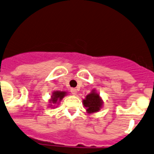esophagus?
I'll return each instance as SVG.
<instances>
[{"label": "esophagus", "mask_w": 154, "mask_h": 154, "mask_svg": "<svg viewBox=\"0 0 154 154\" xmlns=\"http://www.w3.org/2000/svg\"><path fill=\"white\" fill-rule=\"evenodd\" d=\"M71 92L73 95H77V90L75 89V88H72V89H71Z\"/></svg>", "instance_id": "34e87169"}]
</instances>
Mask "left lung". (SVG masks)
<instances>
[{
    "label": "left lung",
    "mask_w": 154,
    "mask_h": 154,
    "mask_svg": "<svg viewBox=\"0 0 154 154\" xmlns=\"http://www.w3.org/2000/svg\"><path fill=\"white\" fill-rule=\"evenodd\" d=\"M103 100L98 93H97L96 89H92L89 94L86 96L85 99L83 100V106L86 107V113H93L98 112L103 107Z\"/></svg>",
    "instance_id": "obj_1"
}]
</instances>
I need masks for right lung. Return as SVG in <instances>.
Masks as SVG:
<instances>
[{"mask_svg":"<svg viewBox=\"0 0 154 154\" xmlns=\"http://www.w3.org/2000/svg\"><path fill=\"white\" fill-rule=\"evenodd\" d=\"M67 92L65 91H53L52 93L51 98L50 99V104H49V107H56L57 105L60 104V101H62V98L67 95Z\"/></svg>","mask_w":154,"mask_h":154,"instance_id":"add662e5","label":"right lung"}]
</instances>
